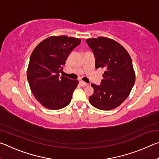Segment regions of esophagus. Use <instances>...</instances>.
Listing matches in <instances>:
<instances>
[{
    "mask_svg": "<svg viewBox=\"0 0 159 159\" xmlns=\"http://www.w3.org/2000/svg\"><path fill=\"white\" fill-rule=\"evenodd\" d=\"M80 85L82 86V87H84V86H86V85H88V83H86L85 82H84V81H83V80H80Z\"/></svg>",
    "mask_w": 159,
    "mask_h": 159,
    "instance_id": "34e87169",
    "label": "esophagus"
}]
</instances>
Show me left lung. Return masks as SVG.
Returning a JSON list of instances; mask_svg holds the SVG:
<instances>
[{
    "label": "left lung",
    "instance_id": "8db88e82",
    "mask_svg": "<svg viewBox=\"0 0 159 159\" xmlns=\"http://www.w3.org/2000/svg\"><path fill=\"white\" fill-rule=\"evenodd\" d=\"M86 42L95 57V67L104 69L100 85L91 84L94 93L90 103L108 111L120 106L130 95L135 73L130 55L117 41L107 37L88 39Z\"/></svg>",
    "mask_w": 159,
    "mask_h": 159
}]
</instances>
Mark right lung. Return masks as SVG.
Listing matches in <instances>:
<instances>
[{"label": "right lung", "instance_id": "obj_1", "mask_svg": "<svg viewBox=\"0 0 159 159\" xmlns=\"http://www.w3.org/2000/svg\"><path fill=\"white\" fill-rule=\"evenodd\" d=\"M81 40L66 36H52L42 41L32 52L27 68L31 92L45 108L57 110L66 107L79 81L61 76L69 53Z\"/></svg>", "mask_w": 159, "mask_h": 159}]
</instances>
